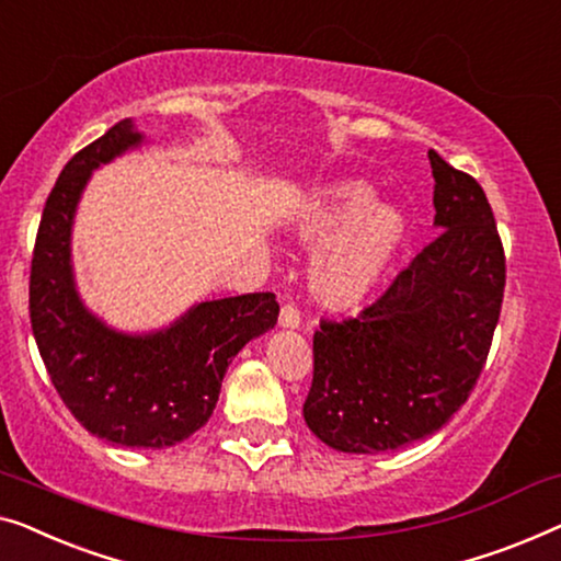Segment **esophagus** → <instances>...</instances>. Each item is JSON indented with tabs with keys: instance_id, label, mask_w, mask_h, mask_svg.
Returning a JSON list of instances; mask_svg holds the SVG:
<instances>
[{
	"instance_id": "1",
	"label": "esophagus",
	"mask_w": 561,
	"mask_h": 561,
	"mask_svg": "<svg viewBox=\"0 0 561 561\" xmlns=\"http://www.w3.org/2000/svg\"><path fill=\"white\" fill-rule=\"evenodd\" d=\"M278 323L283 329H298L300 327V313H298V308L294 306V304H286L280 308V319H278Z\"/></svg>"
}]
</instances>
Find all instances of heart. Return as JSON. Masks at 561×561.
Here are the masks:
<instances>
[{
	"instance_id": "b5f03b06",
	"label": "heart",
	"mask_w": 561,
	"mask_h": 561,
	"mask_svg": "<svg viewBox=\"0 0 561 561\" xmlns=\"http://www.w3.org/2000/svg\"><path fill=\"white\" fill-rule=\"evenodd\" d=\"M288 230L304 245H321L308 283L329 311H356L375 296L408 238V222L394 207L375 202L362 180L316 186L288 217Z\"/></svg>"
}]
</instances>
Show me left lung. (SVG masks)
Segmentation results:
<instances>
[{
  "label": "left lung",
  "mask_w": 561,
  "mask_h": 561,
  "mask_svg": "<svg viewBox=\"0 0 561 561\" xmlns=\"http://www.w3.org/2000/svg\"><path fill=\"white\" fill-rule=\"evenodd\" d=\"M440 234L359 319L321 321L304 417L339 453L397 450L433 435L473 392L496 331L506 257L473 176L430 151Z\"/></svg>",
  "instance_id": "1"
}]
</instances>
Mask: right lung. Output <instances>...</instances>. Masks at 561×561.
Listing matches in <instances>:
<instances>
[{"instance_id": "right-lung-1", "label": "right lung", "mask_w": 561, "mask_h": 561, "mask_svg": "<svg viewBox=\"0 0 561 561\" xmlns=\"http://www.w3.org/2000/svg\"><path fill=\"white\" fill-rule=\"evenodd\" d=\"M146 136L131 118L78 151L39 220L30 319L47 375L88 433L126 448H169L213 415L225 371L248 341L278 323L273 294L202 300L164 329L128 334L85 306L72 271V225L91 174Z\"/></svg>"}]
</instances>
